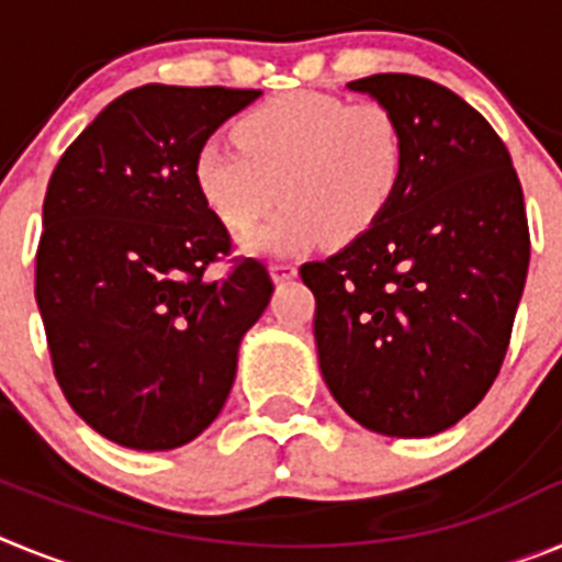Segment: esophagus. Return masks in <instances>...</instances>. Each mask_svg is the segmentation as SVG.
<instances>
[{
	"instance_id": "1",
	"label": "esophagus",
	"mask_w": 562,
	"mask_h": 562,
	"mask_svg": "<svg viewBox=\"0 0 562 562\" xmlns=\"http://www.w3.org/2000/svg\"><path fill=\"white\" fill-rule=\"evenodd\" d=\"M270 276L276 284H284V281H292V278L297 276V267L286 265V261H276V265L270 267Z\"/></svg>"
}]
</instances>
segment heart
<instances>
[{
	"label": "heart",
	"instance_id": "obj_1",
	"mask_svg": "<svg viewBox=\"0 0 562 562\" xmlns=\"http://www.w3.org/2000/svg\"><path fill=\"white\" fill-rule=\"evenodd\" d=\"M238 146L205 140L193 157L202 205L231 233H245L281 200L286 207L247 238V250L290 256L329 238L369 233L405 177V132L389 106L329 92H286L236 123Z\"/></svg>",
	"mask_w": 562,
	"mask_h": 562
}]
</instances>
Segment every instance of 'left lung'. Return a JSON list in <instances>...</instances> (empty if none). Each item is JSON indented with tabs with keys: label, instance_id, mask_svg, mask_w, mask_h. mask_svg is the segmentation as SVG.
Masks as SVG:
<instances>
[{
	"label": "left lung",
	"instance_id": "8db88e82",
	"mask_svg": "<svg viewBox=\"0 0 562 562\" xmlns=\"http://www.w3.org/2000/svg\"><path fill=\"white\" fill-rule=\"evenodd\" d=\"M400 117L405 177L369 233L301 267L331 396L362 428L425 439L484 400L529 270L513 157L448 87L380 72L349 83Z\"/></svg>",
	"mask_w": 562,
	"mask_h": 562
}]
</instances>
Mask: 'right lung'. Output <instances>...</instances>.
<instances>
[{
  "mask_svg": "<svg viewBox=\"0 0 562 562\" xmlns=\"http://www.w3.org/2000/svg\"><path fill=\"white\" fill-rule=\"evenodd\" d=\"M258 95L128 89L49 177L36 304L64 396L114 445L173 450L196 439L225 408L241 337L270 304L261 261L205 278L231 252V233L193 186L202 143Z\"/></svg>",
  "mask_w": 562,
  "mask_h": 562,
  "instance_id": "obj_1",
  "label": "right lung"
}]
</instances>
